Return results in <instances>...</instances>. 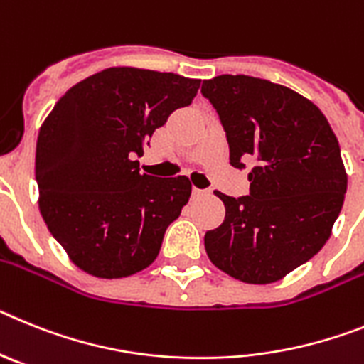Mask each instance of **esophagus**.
Masks as SVG:
<instances>
[{
    "label": "esophagus",
    "instance_id": "34e87169",
    "mask_svg": "<svg viewBox=\"0 0 364 364\" xmlns=\"http://www.w3.org/2000/svg\"><path fill=\"white\" fill-rule=\"evenodd\" d=\"M192 192H194V196H205V194H208V192L210 191H205V188H192Z\"/></svg>",
    "mask_w": 364,
    "mask_h": 364
}]
</instances>
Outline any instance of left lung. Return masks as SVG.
<instances>
[{"label": "left lung", "mask_w": 364, "mask_h": 364, "mask_svg": "<svg viewBox=\"0 0 364 364\" xmlns=\"http://www.w3.org/2000/svg\"><path fill=\"white\" fill-rule=\"evenodd\" d=\"M201 93L225 129L230 164L255 163L249 196L214 192L225 220L207 230V255L242 282H277L330 238L348 183L339 141L311 100L280 84L220 75Z\"/></svg>", "instance_id": "left-lung-1"}]
</instances>
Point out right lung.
<instances>
[{"label": "right lung", "instance_id": "obj_1", "mask_svg": "<svg viewBox=\"0 0 364 364\" xmlns=\"http://www.w3.org/2000/svg\"><path fill=\"white\" fill-rule=\"evenodd\" d=\"M200 82L150 69H104L73 86L40 128V213L86 273L129 277L159 255L192 185L186 176L141 173L137 157L170 113L192 102Z\"/></svg>", "mask_w": 364, "mask_h": 364}]
</instances>
